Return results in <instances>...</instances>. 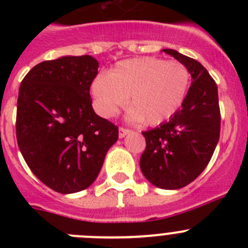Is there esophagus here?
<instances>
[{
  "label": "esophagus",
  "instance_id": "1",
  "mask_svg": "<svg viewBox=\"0 0 248 248\" xmlns=\"http://www.w3.org/2000/svg\"><path fill=\"white\" fill-rule=\"evenodd\" d=\"M130 133V130L126 128H119V138H124L125 135H128Z\"/></svg>",
  "mask_w": 248,
  "mask_h": 248
}]
</instances>
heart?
<instances>
[{
  "label": "heart",
  "instance_id": "obj_1",
  "mask_svg": "<svg viewBox=\"0 0 248 248\" xmlns=\"http://www.w3.org/2000/svg\"><path fill=\"white\" fill-rule=\"evenodd\" d=\"M189 84L190 73L183 63L143 57L118 63L109 74H98L91 92L103 117L115 115L130 95L129 118L154 126L181 108Z\"/></svg>",
  "mask_w": 248,
  "mask_h": 248
}]
</instances>
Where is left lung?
I'll return each instance as SVG.
<instances>
[{
  "instance_id": "1",
  "label": "left lung",
  "mask_w": 248,
  "mask_h": 248,
  "mask_svg": "<svg viewBox=\"0 0 248 248\" xmlns=\"http://www.w3.org/2000/svg\"><path fill=\"white\" fill-rule=\"evenodd\" d=\"M183 63L192 82L181 105L169 122L143 131L146 148L140 157L144 176L156 187L181 189L207 166L220 139L217 85L198 61L174 49H163Z\"/></svg>"
}]
</instances>
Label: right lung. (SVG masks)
Returning <instances> with one entry per match:
<instances>
[{
    "mask_svg": "<svg viewBox=\"0 0 248 248\" xmlns=\"http://www.w3.org/2000/svg\"><path fill=\"white\" fill-rule=\"evenodd\" d=\"M98 67L92 56L45 61L26 74L19 87L18 148L32 172L61 194L89 187L119 137L118 126L92 107L89 89Z\"/></svg>",
    "mask_w": 248,
    "mask_h": 248,
    "instance_id": "obj_1",
    "label": "right lung"
}]
</instances>
